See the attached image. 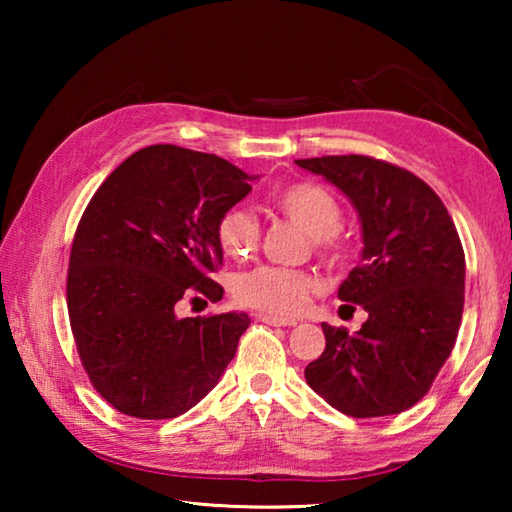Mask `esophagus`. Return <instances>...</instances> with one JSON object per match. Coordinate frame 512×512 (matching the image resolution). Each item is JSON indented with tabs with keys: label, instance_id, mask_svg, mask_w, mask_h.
<instances>
[{
	"label": "esophagus",
	"instance_id": "1",
	"mask_svg": "<svg viewBox=\"0 0 512 512\" xmlns=\"http://www.w3.org/2000/svg\"><path fill=\"white\" fill-rule=\"evenodd\" d=\"M259 320H262V323L273 325V327H293V325H298L296 318H282V316H273V314H262V316H259Z\"/></svg>",
	"mask_w": 512,
	"mask_h": 512
}]
</instances>
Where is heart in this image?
Instances as JSON below:
<instances>
[{
  "mask_svg": "<svg viewBox=\"0 0 512 512\" xmlns=\"http://www.w3.org/2000/svg\"><path fill=\"white\" fill-rule=\"evenodd\" d=\"M273 205L287 219L302 225L311 235L316 253L341 262L345 257V241L341 237L343 210L336 198L314 183H293L273 196ZM216 241L225 257L248 259L259 244V228L253 214L244 207H230L216 221ZM316 280L305 271L282 266H257L244 273L235 284V296L241 305L275 316H291L307 305Z\"/></svg>",
  "mask_w": 512,
  "mask_h": 512,
  "instance_id": "b5f03b06",
  "label": "heart"
}]
</instances>
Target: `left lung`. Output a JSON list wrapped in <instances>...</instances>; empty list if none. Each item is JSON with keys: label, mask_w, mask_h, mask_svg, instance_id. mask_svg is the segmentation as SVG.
Listing matches in <instances>:
<instances>
[{"label": "left lung", "mask_w": 512, "mask_h": 512, "mask_svg": "<svg viewBox=\"0 0 512 512\" xmlns=\"http://www.w3.org/2000/svg\"><path fill=\"white\" fill-rule=\"evenodd\" d=\"M298 167L339 187L361 221V264L339 298L361 305L359 332L323 323L325 350L305 368L323 400L352 418L420 402L461 327L465 253L438 194L411 171L368 155H323Z\"/></svg>", "instance_id": "left-lung-1"}]
</instances>
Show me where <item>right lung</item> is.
<instances>
[{
	"label": "right lung",
	"mask_w": 512,
	"mask_h": 512,
	"mask_svg": "<svg viewBox=\"0 0 512 512\" xmlns=\"http://www.w3.org/2000/svg\"><path fill=\"white\" fill-rule=\"evenodd\" d=\"M228 160L173 144L133 153L103 180L76 228L67 311L85 372L108 404L178 418L219 384L248 314L178 318L180 300H221L216 221L250 194Z\"/></svg>",
	"instance_id": "obj_1"
}]
</instances>
